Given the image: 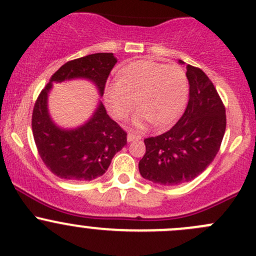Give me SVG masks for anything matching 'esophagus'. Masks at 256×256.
Listing matches in <instances>:
<instances>
[{
    "label": "esophagus",
    "instance_id": "obj_1",
    "mask_svg": "<svg viewBox=\"0 0 256 256\" xmlns=\"http://www.w3.org/2000/svg\"><path fill=\"white\" fill-rule=\"evenodd\" d=\"M141 138V136L132 135V134H128V142H132V141H138Z\"/></svg>",
    "mask_w": 256,
    "mask_h": 256
}]
</instances>
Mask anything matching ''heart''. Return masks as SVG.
<instances>
[{
    "label": "heart",
    "mask_w": 256,
    "mask_h": 256,
    "mask_svg": "<svg viewBox=\"0 0 256 256\" xmlns=\"http://www.w3.org/2000/svg\"><path fill=\"white\" fill-rule=\"evenodd\" d=\"M188 98V80L178 66L136 60L121 68L118 82L105 88L108 110L116 120L125 118L135 106L132 125L144 130L148 124L164 128L180 118Z\"/></svg>",
    "instance_id": "heart-1"
}]
</instances>
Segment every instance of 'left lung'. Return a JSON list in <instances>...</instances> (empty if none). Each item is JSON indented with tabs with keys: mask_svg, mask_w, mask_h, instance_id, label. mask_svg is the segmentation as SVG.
Masks as SVG:
<instances>
[{
	"mask_svg": "<svg viewBox=\"0 0 256 256\" xmlns=\"http://www.w3.org/2000/svg\"><path fill=\"white\" fill-rule=\"evenodd\" d=\"M180 63H183L180 60ZM190 99L176 125L144 138L138 162L141 176L162 186H178L200 176L220 148L226 126V108L204 72L188 64Z\"/></svg>",
	"mask_w": 256,
	"mask_h": 256,
	"instance_id": "8db88e82",
	"label": "left lung"
}]
</instances>
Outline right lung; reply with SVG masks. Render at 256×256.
I'll return each mask as SVG.
<instances>
[{
	"label": "right lung",
	"instance_id": "obj_1",
	"mask_svg": "<svg viewBox=\"0 0 256 256\" xmlns=\"http://www.w3.org/2000/svg\"><path fill=\"white\" fill-rule=\"evenodd\" d=\"M116 62L112 53H95L68 62L52 76L36 102L32 115L36 146L46 166L59 178L85 182L102 176L116 152L128 142V134L108 115L102 102L84 125L59 128L48 112L49 92L56 82L86 79L102 96Z\"/></svg>",
	"mask_w": 256,
	"mask_h": 256
}]
</instances>
